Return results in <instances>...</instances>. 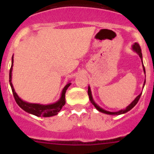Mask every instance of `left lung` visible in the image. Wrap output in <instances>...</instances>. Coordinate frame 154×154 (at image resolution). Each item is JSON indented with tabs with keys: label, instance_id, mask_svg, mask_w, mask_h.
I'll return each instance as SVG.
<instances>
[{
	"label": "left lung",
	"instance_id": "8db88e82",
	"mask_svg": "<svg viewBox=\"0 0 154 154\" xmlns=\"http://www.w3.org/2000/svg\"><path fill=\"white\" fill-rule=\"evenodd\" d=\"M133 49L134 50V51H136V52L139 55V56L140 57V58L142 59V52H141V48H140V45L138 44V43H137L136 42L135 44L133 45ZM142 62H143V60H142ZM143 71L144 72H145V68H144V65H143ZM141 94L140 93V95H139L138 96H137V98H136L133 101V103H131V104L129 105L127 107H126L125 109H122V110H119V111H118V112H109V111H106V110H104L102 108H100V107L99 106H97V105L95 103V102L93 101V99H92V94H91V90H90V88H88V95H89V100H90L91 103H92V105H93L94 106L96 107V109H97L98 110H99V112H103V113H106V114H109V115H120V114H123V113H125V112H128V111H130L131 109H133V107L135 106L136 105H137V103H138L139 99H140V98L141 96Z\"/></svg>",
	"mask_w": 154,
	"mask_h": 154
}]
</instances>
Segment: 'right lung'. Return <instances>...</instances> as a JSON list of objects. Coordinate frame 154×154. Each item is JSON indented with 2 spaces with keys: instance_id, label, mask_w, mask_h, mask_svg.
Listing matches in <instances>:
<instances>
[{
  "instance_id": "1",
  "label": "right lung",
  "mask_w": 154,
  "mask_h": 154,
  "mask_svg": "<svg viewBox=\"0 0 154 154\" xmlns=\"http://www.w3.org/2000/svg\"><path fill=\"white\" fill-rule=\"evenodd\" d=\"M13 56H12V64L11 67L10 69V73H9V82H10V85L11 87V90L13 92V96L14 99H15L16 103L19 106L21 107L22 109H24L25 112H28V113L33 114V115L37 116H43V117H49V116H52L58 114V112L62 109V107L64 106V105L65 104V92L69 88L71 83L67 84L65 85V88L63 89L62 92V96H61L60 99L58 100L57 103H54V104L51 105H40V104H32V103H28L26 102H24L21 100L17 93L15 92L14 89L13 85L11 82V72H12V67H13Z\"/></svg>"
}]
</instances>
